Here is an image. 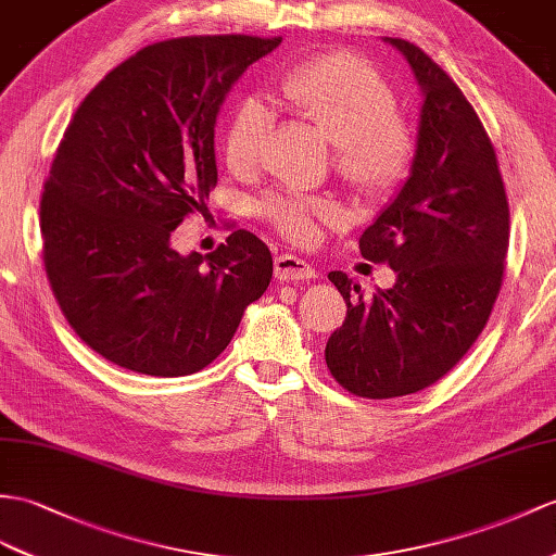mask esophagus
Returning a JSON list of instances; mask_svg holds the SVG:
<instances>
[{"mask_svg": "<svg viewBox=\"0 0 556 556\" xmlns=\"http://www.w3.org/2000/svg\"><path fill=\"white\" fill-rule=\"evenodd\" d=\"M274 270H276V278L278 280H286V282L316 278V270L311 268L304 260H300V256H296V254H280V256H276Z\"/></svg>", "mask_w": 556, "mask_h": 556, "instance_id": "esophagus-1", "label": "esophagus"}]
</instances>
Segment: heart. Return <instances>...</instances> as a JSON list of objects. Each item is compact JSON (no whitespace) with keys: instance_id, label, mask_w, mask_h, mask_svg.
Instances as JSON below:
<instances>
[{"instance_id":"heart-1","label":"heart","mask_w":556,"mask_h":556,"mask_svg":"<svg viewBox=\"0 0 556 556\" xmlns=\"http://www.w3.org/2000/svg\"><path fill=\"white\" fill-rule=\"evenodd\" d=\"M278 101L311 119L328 137L342 179L365 198L389 193L408 176L415 160V131L396 113V93L382 75L349 53H330L294 67L276 87ZM268 131V111L245 101L228 122L224 155L236 174L256 167ZM264 214L280 233L306 242L318 222L337 219L334 202L306 195H274Z\"/></svg>"}]
</instances>
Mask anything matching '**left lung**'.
I'll use <instances>...</instances> for the list:
<instances>
[{"label":"left lung","instance_id":"left-lung-1","mask_svg":"<svg viewBox=\"0 0 556 556\" xmlns=\"http://www.w3.org/2000/svg\"><path fill=\"white\" fill-rule=\"evenodd\" d=\"M384 42L410 63L425 101L410 176L358 240L365 260L396 270L394 288L363 296L342 270L328 274L346 318L325 363L363 399L415 394L467 354L489 323L509 248L505 184L477 111L422 49Z\"/></svg>","mask_w":556,"mask_h":556}]
</instances>
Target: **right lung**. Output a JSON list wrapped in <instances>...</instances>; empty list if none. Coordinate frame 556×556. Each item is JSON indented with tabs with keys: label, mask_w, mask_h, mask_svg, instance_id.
I'll use <instances>...</instances> for the list:
<instances>
[{
	"label": "right lung",
	"mask_w": 556,
	"mask_h": 556,
	"mask_svg": "<svg viewBox=\"0 0 556 556\" xmlns=\"http://www.w3.org/2000/svg\"><path fill=\"white\" fill-rule=\"evenodd\" d=\"M280 37L198 35L148 45L79 103L39 202L53 296L87 346L119 368L184 377L231 342L274 260L250 231L210 254L169 238L216 186L226 93Z\"/></svg>",
	"instance_id": "obj_1"
}]
</instances>
